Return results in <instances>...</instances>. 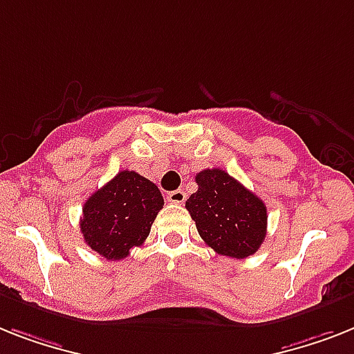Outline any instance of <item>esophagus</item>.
<instances>
[{
	"label": "esophagus",
	"mask_w": 354,
	"mask_h": 354,
	"mask_svg": "<svg viewBox=\"0 0 354 354\" xmlns=\"http://www.w3.org/2000/svg\"><path fill=\"white\" fill-rule=\"evenodd\" d=\"M168 201L171 204H183L186 201V194H184L183 189H175V192H170L168 194Z\"/></svg>",
	"instance_id": "esophagus-1"
}]
</instances>
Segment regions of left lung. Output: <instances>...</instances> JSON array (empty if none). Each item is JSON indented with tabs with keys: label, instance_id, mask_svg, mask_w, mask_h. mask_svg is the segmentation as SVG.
Listing matches in <instances>:
<instances>
[{
	"label": "left lung",
	"instance_id": "1",
	"mask_svg": "<svg viewBox=\"0 0 354 354\" xmlns=\"http://www.w3.org/2000/svg\"><path fill=\"white\" fill-rule=\"evenodd\" d=\"M198 188L186 201L197 232L218 255L246 259L266 239L268 209L261 198L221 168L195 175Z\"/></svg>",
	"mask_w": 354,
	"mask_h": 354
}]
</instances>
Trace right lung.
I'll return each mask as SVG.
<instances>
[{
    "instance_id": "right-lung-1",
    "label": "right lung",
    "mask_w": 354,
    "mask_h": 354,
    "mask_svg": "<svg viewBox=\"0 0 354 354\" xmlns=\"http://www.w3.org/2000/svg\"><path fill=\"white\" fill-rule=\"evenodd\" d=\"M165 198L156 184L137 171L122 170L88 197L83 206L84 242L106 261H121L141 246Z\"/></svg>"
}]
</instances>
